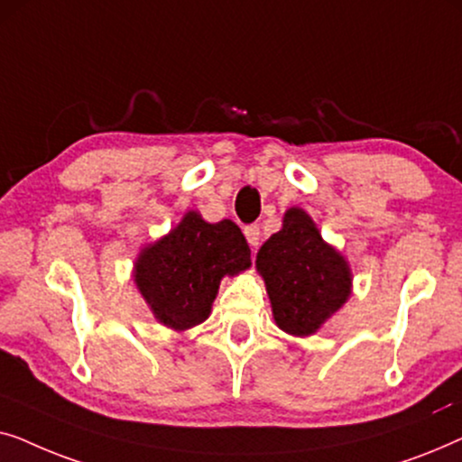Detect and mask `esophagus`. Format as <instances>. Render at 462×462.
Segmentation results:
<instances>
[{
	"mask_svg": "<svg viewBox=\"0 0 462 462\" xmlns=\"http://www.w3.org/2000/svg\"><path fill=\"white\" fill-rule=\"evenodd\" d=\"M244 236H245V239H248V244L252 245V248H256L258 242H261V226H258V225H248L244 229Z\"/></svg>",
	"mask_w": 462,
	"mask_h": 462,
	"instance_id": "esophagus-1",
	"label": "esophagus"
}]
</instances>
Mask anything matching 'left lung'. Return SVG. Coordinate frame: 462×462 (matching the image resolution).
<instances>
[{
    "instance_id": "obj_1",
    "label": "left lung",
    "mask_w": 462,
    "mask_h": 462,
    "mask_svg": "<svg viewBox=\"0 0 462 462\" xmlns=\"http://www.w3.org/2000/svg\"><path fill=\"white\" fill-rule=\"evenodd\" d=\"M256 267L267 283L277 326L294 337L313 334L349 296L345 258L324 244L300 208H290L282 231L263 244Z\"/></svg>"
}]
</instances>
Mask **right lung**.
I'll list each match as a JSON object with an SVG mask.
<instances>
[{
	"mask_svg": "<svg viewBox=\"0 0 462 462\" xmlns=\"http://www.w3.org/2000/svg\"><path fill=\"white\" fill-rule=\"evenodd\" d=\"M250 267V248L231 220L206 223L189 212L182 223L149 245L136 263V286L155 318L174 330L201 324L223 275Z\"/></svg>",
	"mask_w": 462,
	"mask_h": 462,
	"instance_id": "right-lung-1",
	"label": "right lung"
}]
</instances>
